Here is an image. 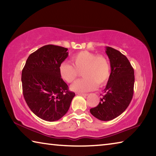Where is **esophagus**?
<instances>
[{
	"instance_id": "esophagus-1",
	"label": "esophagus",
	"mask_w": 156,
	"mask_h": 156,
	"mask_svg": "<svg viewBox=\"0 0 156 156\" xmlns=\"http://www.w3.org/2000/svg\"><path fill=\"white\" fill-rule=\"evenodd\" d=\"M79 96H87L88 94H83V93H78Z\"/></svg>"
}]
</instances>
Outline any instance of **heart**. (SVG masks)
Segmentation results:
<instances>
[{
  "label": "heart",
  "instance_id": "obj_1",
  "mask_svg": "<svg viewBox=\"0 0 156 156\" xmlns=\"http://www.w3.org/2000/svg\"><path fill=\"white\" fill-rule=\"evenodd\" d=\"M73 65L67 62L60 65L59 74L68 83L74 81L83 72V78L75 82L71 89L76 92H87L96 89L98 86L107 84L111 75L110 63L104 56L87 51H82L72 56Z\"/></svg>",
  "mask_w": 156,
  "mask_h": 156
}]
</instances>
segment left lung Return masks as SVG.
I'll use <instances>...</instances> for the list:
<instances>
[{"instance_id":"left-lung-1","label":"left lung","mask_w":156,"mask_h":156,"mask_svg":"<svg viewBox=\"0 0 156 156\" xmlns=\"http://www.w3.org/2000/svg\"><path fill=\"white\" fill-rule=\"evenodd\" d=\"M109 58L111 75L98 106L91 108L94 117L102 121L112 120L125 112L133 95L134 70L125 55L106 47Z\"/></svg>"}]
</instances>
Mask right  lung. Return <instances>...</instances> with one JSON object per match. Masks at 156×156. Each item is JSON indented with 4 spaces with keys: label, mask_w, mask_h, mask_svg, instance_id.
Masks as SVG:
<instances>
[{
    "label": "right lung",
    "mask_w": 156,
    "mask_h": 156,
    "mask_svg": "<svg viewBox=\"0 0 156 156\" xmlns=\"http://www.w3.org/2000/svg\"><path fill=\"white\" fill-rule=\"evenodd\" d=\"M68 49L47 44L30 55L22 71L23 93L34 114L54 122L69 109L75 93L59 74V66L68 56Z\"/></svg>",
    "instance_id": "obj_1"
}]
</instances>
